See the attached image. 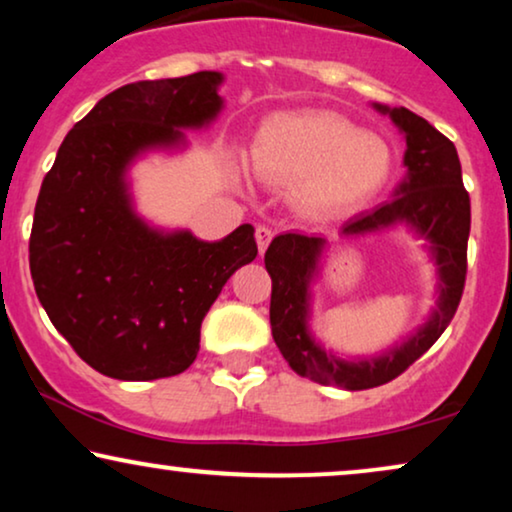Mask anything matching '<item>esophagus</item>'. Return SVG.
<instances>
[{
	"label": "esophagus",
	"mask_w": 512,
	"mask_h": 512,
	"mask_svg": "<svg viewBox=\"0 0 512 512\" xmlns=\"http://www.w3.org/2000/svg\"><path fill=\"white\" fill-rule=\"evenodd\" d=\"M272 237H275V230H272L270 226H258L256 228V244H258V251H261V254L265 249H268Z\"/></svg>",
	"instance_id": "1"
}]
</instances>
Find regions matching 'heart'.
Instances as JSON below:
<instances>
[{"label": "heart", "instance_id": "heart-1", "mask_svg": "<svg viewBox=\"0 0 512 512\" xmlns=\"http://www.w3.org/2000/svg\"><path fill=\"white\" fill-rule=\"evenodd\" d=\"M251 165L272 184L296 186L298 200L317 212L361 205L394 170V151L333 111H279L261 123Z\"/></svg>", "mask_w": 512, "mask_h": 512}]
</instances>
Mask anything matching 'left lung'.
I'll list each match as a JSON object with an SVG mask.
<instances>
[{
  "label": "left lung",
  "mask_w": 512,
  "mask_h": 512,
  "mask_svg": "<svg viewBox=\"0 0 512 512\" xmlns=\"http://www.w3.org/2000/svg\"><path fill=\"white\" fill-rule=\"evenodd\" d=\"M377 109L391 116L405 135L408 177L394 198L373 212L359 214L342 226V235H368L394 223H408L431 242L440 275L438 310L431 319L389 354L368 361H342L321 349L307 331V300L310 279L324 247L321 237L300 233L277 235L265 251V268L272 279L270 326L279 352L300 377L324 384L361 391L380 387L405 373L433 342H436L457 312L466 284V249L471 233V198L461 181L457 149L443 132L410 109Z\"/></svg>",
  "instance_id": "1"
}]
</instances>
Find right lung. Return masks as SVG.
Segmentation results:
<instances>
[{"label":"right lung","mask_w":512,"mask_h":512,"mask_svg":"<svg viewBox=\"0 0 512 512\" xmlns=\"http://www.w3.org/2000/svg\"><path fill=\"white\" fill-rule=\"evenodd\" d=\"M219 72L137 81L104 95L67 132L41 184L30 235L39 303L76 354L116 380L184 373L209 307L258 254L254 226L221 242L158 233L132 212L125 170L184 142L221 109Z\"/></svg>","instance_id":"obj_1"}]
</instances>
